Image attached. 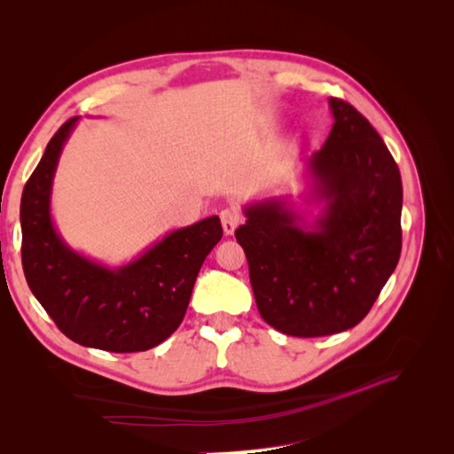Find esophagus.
<instances>
[{
    "mask_svg": "<svg viewBox=\"0 0 454 454\" xmlns=\"http://www.w3.org/2000/svg\"><path fill=\"white\" fill-rule=\"evenodd\" d=\"M219 219H222V225H223V232L225 235H232L235 229L239 227V223L242 222V215L237 208H225L219 212Z\"/></svg>",
    "mask_w": 454,
    "mask_h": 454,
    "instance_id": "1",
    "label": "esophagus"
}]
</instances>
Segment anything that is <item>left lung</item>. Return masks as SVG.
Here are the masks:
<instances>
[{"label": "left lung", "mask_w": 454, "mask_h": 454, "mask_svg": "<svg viewBox=\"0 0 454 454\" xmlns=\"http://www.w3.org/2000/svg\"><path fill=\"white\" fill-rule=\"evenodd\" d=\"M333 127L307 159V204L290 197L252 202L235 231L250 267L257 310L294 337L333 335L360 324L402 252V176L371 122L329 98Z\"/></svg>", "instance_id": "8db88e82"}]
</instances>
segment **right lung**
Wrapping results in <instances>:
<instances>
[{
    "instance_id": "obj_1",
    "label": "right lung",
    "mask_w": 454,
    "mask_h": 454,
    "mask_svg": "<svg viewBox=\"0 0 454 454\" xmlns=\"http://www.w3.org/2000/svg\"><path fill=\"white\" fill-rule=\"evenodd\" d=\"M77 121H66L52 136L24 185V277L66 337L107 352H144L182 324L204 259L223 237L222 222L210 215L176 229L115 269L72 250L52 223L51 193L64 144Z\"/></svg>"
}]
</instances>
